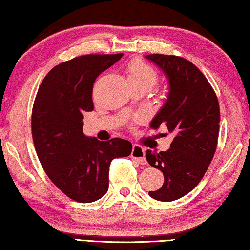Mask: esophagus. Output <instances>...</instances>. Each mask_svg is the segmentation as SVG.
<instances>
[{
    "mask_svg": "<svg viewBox=\"0 0 250 250\" xmlns=\"http://www.w3.org/2000/svg\"><path fill=\"white\" fill-rule=\"evenodd\" d=\"M131 158L137 160L139 163L142 164V166H146L147 163L146 159V150L138 145H133L132 152H131Z\"/></svg>",
    "mask_w": 250,
    "mask_h": 250,
    "instance_id": "1",
    "label": "esophagus"
}]
</instances>
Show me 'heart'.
Masks as SVG:
<instances>
[{
    "label": "heart",
    "instance_id": "b5f03b06",
    "mask_svg": "<svg viewBox=\"0 0 250 250\" xmlns=\"http://www.w3.org/2000/svg\"><path fill=\"white\" fill-rule=\"evenodd\" d=\"M128 75V82H142L146 83L150 88L153 86L156 82L155 71L150 66L142 62H131L126 70Z\"/></svg>",
    "mask_w": 250,
    "mask_h": 250
}]
</instances>
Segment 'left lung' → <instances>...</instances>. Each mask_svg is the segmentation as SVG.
Listing matches in <instances>:
<instances>
[{
  "mask_svg": "<svg viewBox=\"0 0 250 250\" xmlns=\"http://www.w3.org/2000/svg\"><path fill=\"white\" fill-rule=\"evenodd\" d=\"M166 76L168 92L150 126L166 125L174 139L167 151H146L147 162L163 173L162 188L149 195L172 202L200 183L213 160L219 131V104L205 76L191 62L172 55L145 56Z\"/></svg>",
  "mask_w": 250,
  "mask_h": 250,
  "instance_id": "obj_1",
  "label": "left lung"
}]
</instances>
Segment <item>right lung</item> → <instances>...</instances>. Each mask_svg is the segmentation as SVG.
I'll use <instances>...</instances> for the list:
<instances>
[{"label": "right lung", "instance_id": "right-lung-1", "mask_svg": "<svg viewBox=\"0 0 250 250\" xmlns=\"http://www.w3.org/2000/svg\"><path fill=\"white\" fill-rule=\"evenodd\" d=\"M124 56L84 55L62 62L46 75L32 115L36 153L50 181L71 200L98 201L109 188L113 159L129 156L131 142L99 141L83 132V112L94 110L96 78Z\"/></svg>", "mask_w": 250, "mask_h": 250}]
</instances>
